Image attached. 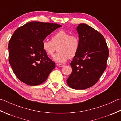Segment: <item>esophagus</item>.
<instances>
[{"label":"esophagus","instance_id":"obj_1","mask_svg":"<svg viewBox=\"0 0 121 121\" xmlns=\"http://www.w3.org/2000/svg\"><path fill=\"white\" fill-rule=\"evenodd\" d=\"M56 65H57V66H58V67H63L64 66V65H63V64H56Z\"/></svg>","mask_w":121,"mask_h":121}]
</instances>
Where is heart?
<instances>
[{
  "mask_svg": "<svg viewBox=\"0 0 121 121\" xmlns=\"http://www.w3.org/2000/svg\"><path fill=\"white\" fill-rule=\"evenodd\" d=\"M42 48L48 55L52 56L58 47V52L53 56L56 62L65 63L69 58H73L77 53L80 46L79 38L77 35H71L64 30L57 32L51 40H44Z\"/></svg>",
  "mask_w": 121,
  "mask_h": 121,
  "instance_id": "b5f03b06",
  "label": "heart"
}]
</instances>
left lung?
Segmentation results:
<instances>
[{"instance_id": "8db88e82", "label": "left lung", "mask_w": 121, "mask_h": 121, "mask_svg": "<svg viewBox=\"0 0 121 121\" xmlns=\"http://www.w3.org/2000/svg\"><path fill=\"white\" fill-rule=\"evenodd\" d=\"M80 46L70 64L72 72L67 80L69 87L85 89L99 79L107 67L109 49L101 34L92 27L80 23L76 28Z\"/></svg>"}]
</instances>
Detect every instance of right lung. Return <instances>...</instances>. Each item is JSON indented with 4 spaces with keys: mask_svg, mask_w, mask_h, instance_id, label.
Here are the masks:
<instances>
[{
    "mask_svg": "<svg viewBox=\"0 0 121 121\" xmlns=\"http://www.w3.org/2000/svg\"><path fill=\"white\" fill-rule=\"evenodd\" d=\"M61 26L32 21L17 29L9 42V62L13 73L22 82L30 86L45 81L55 63L42 48L46 37Z\"/></svg>",
    "mask_w": 121,
    "mask_h": 121,
    "instance_id": "obj_1",
    "label": "right lung"
}]
</instances>
